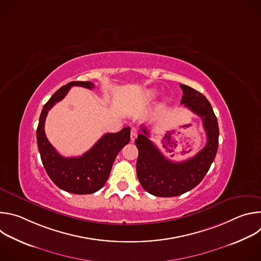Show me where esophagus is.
<instances>
[{
    "label": "esophagus",
    "instance_id": "obj_1",
    "mask_svg": "<svg viewBox=\"0 0 261 261\" xmlns=\"http://www.w3.org/2000/svg\"><path fill=\"white\" fill-rule=\"evenodd\" d=\"M137 135H138V131H137V129H136V128H132V129H131V134H130L131 141H134V140L136 139Z\"/></svg>",
    "mask_w": 261,
    "mask_h": 261
}]
</instances>
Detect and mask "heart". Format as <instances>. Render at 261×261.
Returning a JSON list of instances; mask_svg holds the SVG:
<instances>
[{
	"label": "heart",
	"instance_id": "b5f03b06",
	"mask_svg": "<svg viewBox=\"0 0 261 261\" xmlns=\"http://www.w3.org/2000/svg\"><path fill=\"white\" fill-rule=\"evenodd\" d=\"M155 95V92H150L148 93V97H153Z\"/></svg>",
	"mask_w": 261,
	"mask_h": 261
}]
</instances>
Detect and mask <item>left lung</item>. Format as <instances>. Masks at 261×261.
I'll return each instance as SVG.
<instances>
[{"instance_id": "left-lung-1", "label": "left lung", "mask_w": 261, "mask_h": 261, "mask_svg": "<svg viewBox=\"0 0 261 261\" xmlns=\"http://www.w3.org/2000/svg\"><path fill=\"white\" fill-rule=\"evenodd\" d=\"M179 87L184 94L180 103L202 120L206 143L194 157L173 162L163 156L148 139L146 128L141 127L143 133L135 139L138 148L137 177L146 192L159 197L178 196L196 187L208 171L218 151L219 126L211 103L196 90L185 85Z\"/></svg>"}]
</instances>
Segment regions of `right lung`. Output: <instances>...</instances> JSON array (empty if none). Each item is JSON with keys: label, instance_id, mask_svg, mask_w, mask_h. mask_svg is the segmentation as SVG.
I'll list each match as a JSON object with an SVG mask.
<instances>
[{"label": "right lung", "instance_id": "obj_1", "mask_svg": "<svg viewBox=\"0 0 261 261\" xmlns=\"http://www.w3.org/2000/svg\"><path fill=\"white\" fill-rule=\"evenodd\" d=\"M73 86L94 88L91 82H71L60 88L44 104L37 127V144L43 166L58 187L73 194H92L106 182L119 152L130 140V127L117 133L104 134L87 153L80 157L61 156L48 141L44 123L50 108L61 101Z\"/></svg>", "mask_w": 261, "mask_h": 261}]
</instances>
